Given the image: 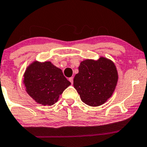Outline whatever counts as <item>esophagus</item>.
I'll return each instance as SVG.
<instances>
[{
	"instance_id": "obj_1",
	"label": "esophagus",
	"mask_w": 147,
	"mask_h": 147,
	"mask_svg": "<svg viewBox=\"0 0 147 147\" xmlns=\"http://www.w3.org/2000/svg\"><path fill=\"white\" fill-rule=\"evenodd\" d=\"M69 81L71 82V84H73V83H74V77H71V78H69Z\"/></svg>"
}]
</instances>
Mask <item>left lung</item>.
Masks as SVG:
<instances>
[{
  "mask_svg": "<svg viewBox=\"0 0 147 147\" xmlns=\"http://www.w3.org/2000/svg\"><path fill=\"white\" fill-rule=\"evenodd\" d=\"M114 63L105 57L80 62L74 79V88L83 102L91 107L105 104L113 94L118 82Z\"/></svg>",
  "mask_w": 147,
  "mask_h": 147,
  "instance_id": "obj_1",
  "label": "left lung"
}]
</instances>
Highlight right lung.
<instances>
[{"label": "right lung", "instance_id": "obj_1", "mask_svg": "<svg viewBox=\"0 0 147 147\" xmlns=\"http://www.w3.org/2000/svg\"><path fill=\"white\" fill-rule=\"evenodd\" d=\"M23 83L26 91L37 103L52 106L71 85L60 69L50 61H35L26 68Z\"/></svg>", "mask_w": 147, "mask_h": 147}]
</instances>
